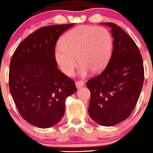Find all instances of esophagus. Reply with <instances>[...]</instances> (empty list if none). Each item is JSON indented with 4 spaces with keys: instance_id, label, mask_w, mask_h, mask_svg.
<instances>
[{
    "instance_id": "esophagus-1",
    "label": "esophagus",
    "mask_w": 153,
    "mask_h": 153,
    "mask_svg": "<svg viewBox=\"0 0 153 153\" xmlns=\"http://www.w3.org/2000/svg\"><path fill=\"white\" fill-rule=\"evenodd\" d=\"M83 85H84V82H82V81H76V88H81V87H82Z\"/></svg>"
}]
</instances>
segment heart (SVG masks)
Here are the masks:
<instances>
[{"instance_id": "obj_1", "label": "heart", "mask_w": 153, "mask_h": 153, "mask_svg": "<svg viewBox=\"0 0 153 153\" xmlns=\"http://www.w3.org/2000/svg\"><path fill=\"white\" fill-rule=\"evenodd\" d=\"M113 37L103 27L81 25L67 32L62 37L55 57L64 74L71 76L77 65L82 66L80 74L85 76L101 72L110 59Z\"/></svg>"}]
</instances>
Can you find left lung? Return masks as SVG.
<instances>
[{
	"mask_svg": "<svg viewBox=\"0 0 153 153\" xmlns=\"http://www.w3.org/2000/svg\"><path fill=\"white\" fill-rule=\"evenodd\" d=\"M102 24L111 27L113 49L105 69L86 82L91 93L88 113L95 123L112 126L133 112L143 87L144 68L133 39L114 23Z\"/></svg>",
	"mask_w": 153,
	"mask_h": 153,
	"instance_id": "1",
	"label": "left lung"
}]
</instances>
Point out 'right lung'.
Here are the masks:
<instances>
[{
	"instance_id": "right-lung-1",
	"label": "right lung",
	"mask_w": 153,
	"mask_h": 153,
	"mask_svg": "<svg viewBox=\"0 0 153 153\" xmlns=\"http://www.w3.org/2000/svg\"><path fill=\"white\" fill-rule=\"evenodd\" d=\"M42 27L18 46L10 61V91L22 117L46 128L63 117L65 100L76 91L75 82L57 67L55 49L62 33L74 25Z\"/></svg>"
}]
</instances>
